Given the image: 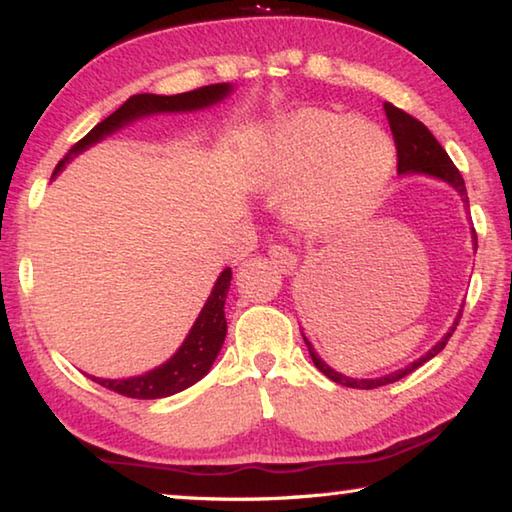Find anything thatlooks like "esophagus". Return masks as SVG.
<instances>
[{"label":"esophagus","instance_id":"1","mask_svg":"<svg viewBox=\"0 0 512 512\" xmlns=\"http://www.w3.org/2000/svg\"><path fill=\"white\" fill-rule=\"evenodd\" d=\"M268 257H271V262L284 273L293 271L297 266V255L293 253V248H288L286 244H273L268 248Z\"/></svg>","mask_w":512,"mask_h":512}]
</instances>
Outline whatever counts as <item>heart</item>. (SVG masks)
<instances>
[{
  "label": "heart",
  "mask_w": 512,
  "mask_h": 512,
  "mask_svg": "<svg viewBox=\"0 0 512 512\" xmlns=\"http://www.w3.org/2000/svg\"><path fill=\"white\" fill-rule=\"evenodd\" d=\"M392 165L394 145L376 123L302 109L266 136L259 172L273 188L295 183L286 208L297 224L340 228L367 215Z\"/></svg>",
  "instance_id": "b5f03b06"
}]
</instances>
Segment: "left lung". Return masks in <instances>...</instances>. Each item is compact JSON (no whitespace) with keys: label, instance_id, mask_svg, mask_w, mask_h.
<instances>
[{"label":"left lung","instance_id":"1","mask_svg":"<svg viewBox=\"0 0 512 512\" xmlns=\"http://www.w3.org/2000/svg\"><path fill=\"white\" fill-rule=\"evenodd\" d=\"M385 114H387V120H389V129H392L394 143H396V159H398L396 170H398V174H430V176H434V179H441L445 183H450L452 188L461 194L463 203L468 206V192H466V183H463V176H461L457 167H454V163L450 161L448 152H445L443 147L439 145V141H436V138L432 136L430 129H427L421 123V120H416L414 116L407 114V111L394 107L392 102H385ZM472 239L477 241L475 230H472ZM459 320H461V313L457 315V320H454L450 331L445 333V336L439 342H436V345L430 351H427L425 356L414 360L412 365H407L405 369L392 371V374H385L380 378H360L358 380V378L342 376V374H338V371H333L327 365V362H324L318 356V353H315V349H313L309 340L304 338V342H306V347H309L313 365L318 367L324 376L331 378L333 383L353 387V389H376V387H383V385H389V383H396V380H401L407 374H412V371L421 367L423 362L434 358L436 353H441L443 347L448 345V340L454 333V329H457Z\"/></svg>","mask_w":512,"mask_h":512}]
</instances>
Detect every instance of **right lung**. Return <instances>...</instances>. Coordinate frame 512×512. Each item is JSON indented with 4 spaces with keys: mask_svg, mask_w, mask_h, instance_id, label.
Wrapping results in <instances>:
<instances>
[{
    "mask_svg": "<svg viewBox=\"0 0 512 512\" xmlns=\"http://www.w3.org/2000/svg\"><path fill=\"white\" fill-rule=\"evenodd\" d=\"M230 91L232 87L226 85V82H221V85L199 87L194 91H185V94H176V96L136 94L127 102H123L114 114L107 116L102 123H98L94 129H91L85 138H80V141L67 152V156L58 163L53 174H58L64 167V163H69L73 156L85 152L87 147L102 141V138L109 134H114L116 129L129 125L136 118H143L150 114H165V111H194V109L210 107L215 105V102L224 100ZM230 280H232V273L230 268H226V271L219 275L215 286H212L208 302L203 304L199 318L192 324V329L188 333V338L183 340L181 349L176 351L170 360L163 362L161 367H156L152 371H147V374L134 376V378H120V380L96 378V376H89V378L120 396L143 398V401H147V398H165V396L179 394L183 389H188L190 385L197 383V380H201L208 374L212 362H215L217 353L221 351V345H224L226 340L228 324H226L224 304H226Z\"/></svg>",
    "mask_w": 512,
    "mask_h": 512,
    "instance_id": "obj_1",
    "label": "right lung"
}]
</instances>
